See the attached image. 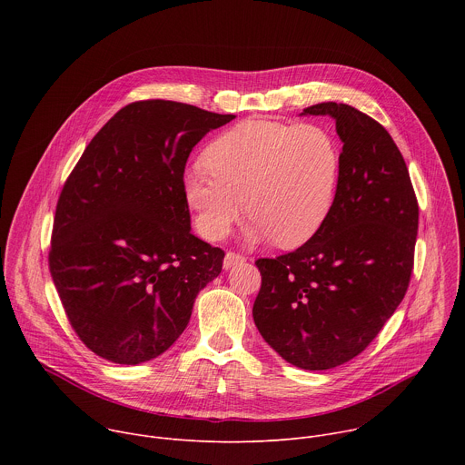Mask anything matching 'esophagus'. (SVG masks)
Masks as SVG:
<instances>
[{
	"instance_id": "34e87169",
	"label": "esophagus",
	"mask_w": 465,
	"mask_h": 465,
	"mask_svg": "<svg viewBox=\"0 0 465 465\" xmlns=\"http://www.w3.org/2000/svg\"><path fill=\"white\" fill-rule=\"evenodd\" d=\"M244 261H246V257H244L242 253H239V252H228L226 257H224V269H232V267H235V264H241V262H244Z\"/></svg>"
}]
</instances>
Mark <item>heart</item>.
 <instances>
[{"label":"heart","mask_w":465,"mask_h":465,"mask_svg":"<svg viewBox=\"0 0 465 465\" xmlns=\"http://www.w3.org/2000/svg\"><path fill=\"white\" fill-rule=\"evenodd\" d=\"M206 167L189 171L183 194L196 230L224 239L244 212L253 219L252 239L278 246L307 242L333 208L342 147L327 126L244 119L217 136Z\"/></svg>","instance_id":"obj_1"}]
</instances>
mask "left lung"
I'll list each match as a JSON object with an SVG mask.
<instances>
[{
  "instance_id": "obj_1",
  "label": "left lung",
  "mask_w": 465,
  "mask_h": 465,
  "mask_svg": "<svg viewBox=\"0 0 465 465\" xmlns=\"http://www.w3.org/2000/svg\"><path fill=\"white\" fill-rule=\"evenodd\" d=\"M331 115L342 140V173L322 228L294 252L255 261L253 322L287 362L341 366L379 335L407 294L420 208L403 154L386 128L342 103L303 110Z\"/></svg>"
}]
</instances>
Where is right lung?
I'll use <instances>...</instances> for the list:
<instances>
[{
    "label": "right lung",
    "mask_w": 465,
    "mask_h": 465,
    "mask_svg": "<svg viewBox=\"0 0 465 465\" xmlns=\"http://www.w3.org/2000/svg\"><path fill=\"white\" fill-rule=\"evenodd\" d=\"M235 115L147 99L90 142L56 203L49 272L77 337L115 364L162 355L223 271L224 250L191 233L183 171Z\"/></svg>",
    "instance_id": "add662e5"
}]
</instances>
